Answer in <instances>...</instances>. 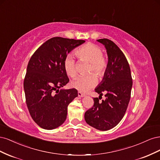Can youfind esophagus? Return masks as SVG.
<instances>
[{
  "label": "esophagus",
  "mask_w": 160,
  "mask_h": 160,
  "mask_svg": "<svg viewBox=\"0 0 160 160\" xmlns=\"http://www.w3.org/2000/svg\"><path fill=\"white\" fill-rule=\"evenodd\" d=\"M85 95L83 93H81V91H78V96L80 97V98H82V97H84Z\"/></svg>",
  "instance_id": "34e87169"
}]
</instances>
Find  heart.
I'll list each match as a JSON object with an SVG mask.
<instances>
[{
	"mask_svg": "<svg viewBox=\"0 0 160 160\" xmlns=\"http://www.w3.org/2000/svg\"><path fill=\"white\" fill-rule=\"evenodd\" d=\"M76 56L81 61H88L89 65L88 73L85 76H81L71 82L72 88L81 92H86L93 88L97 83V77L102 78L107 71L108 61L107 58L103 55V50L96 44L88 42L80 47L75 51ZM64 69L67 75L71 78H75L77 74L75 61L71 55H67L63 62Z\"/></svg>",
	"mask_w": 160,
	"mask_h": 160,
	"instance_id": "obj_1",
	"label": "heart"
}]
</instances>
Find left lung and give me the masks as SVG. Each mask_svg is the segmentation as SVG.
Listing matches in <instances>:
<instances>
[{"instance_id": "1", "label": "left lung", "mask_w": 160, "mask_h": 160, "mask_svg": "<svg viewBox=\"0 0 160 160\" xmlns=\"http://www.w3.org/2000/svg\"><path fill=\"white\" fill-rule=\"evenodd\" d=\"M98 41L107 50L108 65L103 80L95 89L99 98H93L94 104L85 113V119L93 128L107 131L116 126L126 112L133 81L128 61L118 46L108 38ZM103 93L106 99L100 102Z\"/></svg>"}]
</instances>
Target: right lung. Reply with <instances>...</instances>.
<instances>
[{
    "label": "right lung",
    "instance_id": "add662e5",
    "mask_svg": "<svg viewBox=\"0 0 160 160\" xmlns=\"http://www.w3.org/2000/svg\"><path fill=\"white\" fill-rule=\"evenodd\" d=\"M84 40L52 37L33 53L24 79L26 103L38 126L53 129L65 122L69 104L78 95L76 89H60L69 79L63 62L67 54Z\"/></svg>",
    "mask_w": 160,
    "mask_h": 160
}]
</instances>
